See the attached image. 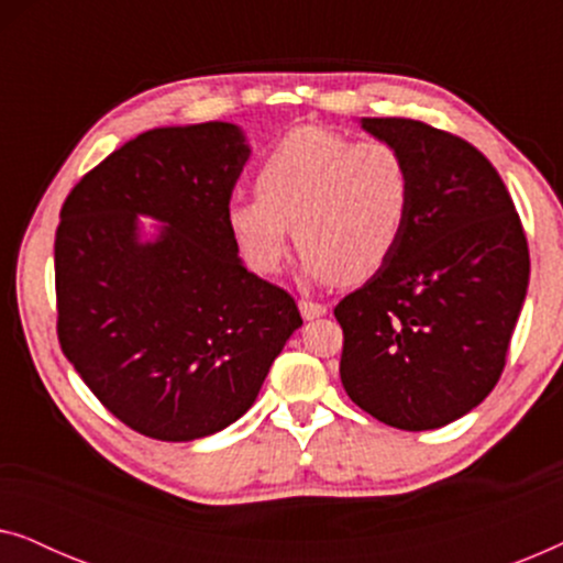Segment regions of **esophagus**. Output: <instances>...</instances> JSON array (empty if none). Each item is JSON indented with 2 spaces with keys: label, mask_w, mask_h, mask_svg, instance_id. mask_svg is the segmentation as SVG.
<instances>
[{
  "label": "esophagus",
  "mask_w": 563,
  "mask_h": 563,
  "mask_svg": "<svg viewBox=\"0 0 563 563\" xmlns=\"http://www.w3.org/2000/svg\"><path fill=\"white\" fill-rule=\"evenodd\" d=\"M299 312H302L305 320H314V318H322V314H328V307L320 302H310V299H302V302H299Z\"/></svg>",
  "instance_id": "34e87169"
}]
</instances>
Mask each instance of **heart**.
<instances>
[{"mask_svg":"<svg viewBox=\"0 0 563 563\" xmlns=\"http://www.w3.org/2000/svg\"><path fill=\"white\" fill-rule=\"evenodd\" d=\"M256 197L228 205V228L245 264L276 274L295 241L312 282H364L387 264L410 218L405 158L382 141L325 128H295L256 168Z\"/></svg>","mask_w":563,"mask_h":563,"instance_id":"heart-1","label":"heart"}]
</instances>
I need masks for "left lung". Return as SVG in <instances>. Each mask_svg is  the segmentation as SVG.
Here are the masks:
<instances>
[{
	"mask_svg": "<svg viewBox=\"0 0 563 563\" xmlns=\"http://www.w3.org/2000/svg\"><path fill=\"white\" fill-rule=\"evenodd\" d=\"M405 158L410 218L387 264L341 299V382L399 430L464 418L495 389L528 291V243L497 168L461 137L361 118Z\"/></svg>",
	"mask_w": 563,
	"mask_h": 563,
	"instance_id": "1",
	"label": "left lung"
}]
</instances>
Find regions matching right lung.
I'll return each mask as SVG.
<instances>
[{
	"label": "right lung",
	"instance_id": "obj_1",
	"mask_svg": "<svg viewBox=\"0 0 563 563\" xmlns=\"http://www.w3.org/2000/svg\"><path fill=\"white\" fill-rule=\"evenodd\" d=\"M249 156L233 122L148 130L60 210V349L114 418L156 441L243 418L302 325L295 299L243 266L228 228Z\"/></svg>",
	"mask_w": 563,
	"mask_h": 563
}]
</instances>
